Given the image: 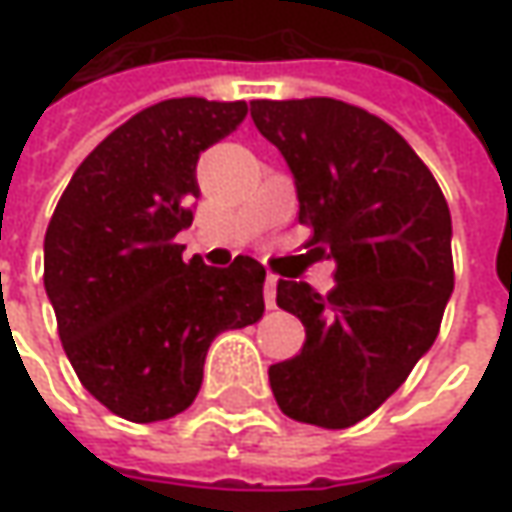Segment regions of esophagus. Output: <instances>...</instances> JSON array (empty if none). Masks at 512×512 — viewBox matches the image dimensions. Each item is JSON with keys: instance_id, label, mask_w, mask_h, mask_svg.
Returning a JSON list of instances; mask_svg holds the SVG:
<instances>
[{"instance_id": "obj_1", "label": "esophagus", "mask_w": 512, "mask_h": 512, "mask_svg": "<svg viewBox=\"0 0 512 512\" xmlns=\"http://www.w3.org/2000/svg\"><path fill=\"white\" fill-rule=\"evenodd\" d=\"M265 305H268V308H276V276H268V279H265Z\"/></svg>"}]
</instances>
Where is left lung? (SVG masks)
<instances>
[{"instance_id": "1", "label": "left lung", "mask_w": 512, "mask_h": 512, "mask_svg": "<svg viewBox=\"0 0 512 512\" xmlns=\"http://www.w3.org/2000/svg\"><path fill=\"white\" fill-rule=\"evenodd\" d=\"M250 117L294 172L299 224L334 288L279 279L276 305L305 325L302 351L270 366L279 409L345 429L400 389L447 308L452 218L444 192L395 129L334 97L253 100Z\"/></svg>"}]
</instances>
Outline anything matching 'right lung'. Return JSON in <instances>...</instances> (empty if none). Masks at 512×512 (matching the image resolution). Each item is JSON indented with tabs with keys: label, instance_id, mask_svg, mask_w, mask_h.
<instances>
[{
	"label": "right lung",
	"instance_id": "add662e5",
	"mask_svg": "<svg viewBox=\"0 0 512 512\" xmlns=\"http://www.w3.org/2000/svg\"><path fill=\"white\" fill-rule=\"evenodd\" d=\"M247 103L175 97L143 109L71 175L45 230V294L80 383L135 423L175 418L204 377L207 348L265 314V268L181 259L195 167Z\"/></svg>",
	"mask_w": 512,
	"mask_h": 512
}]
</instances>
